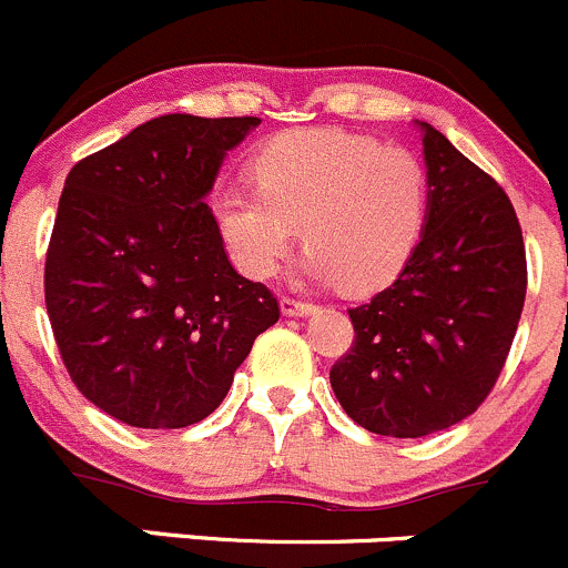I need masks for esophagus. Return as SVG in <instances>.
Here are the masks:
<instances>
[{"label": "esophagus", "instance_id": "esophagus-1", "mask_svg": "<svg viewBox=\"0 0 568 568\" xmlns=\"http://www.w3.org/2000/svg\"><path fill=\"white\" fill-rule=\"evenodd\" d=\"M314 308L317 306H314L312 301H301V297H292V295L282 297V312L290 314V317H303V314H312Z\"/></svg>", "mask_w": 568, "mask_h": 568}]
</instances>
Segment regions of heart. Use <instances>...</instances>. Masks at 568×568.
Segmentation results:
<instances>
[{
    "label": "heart",
    "instance_id": "b5f03b06",
    "mask_svg": "<svg viewBox=\"0 0 568 568\" xmlns=\"http://www.w3.org/2000/svg\"><path fill=\"white\" fill-rule=\"evenodd\" d=\"M256 187H223L212 199L234 265L267 278L306 240V267L373 292L406 267L428 217V171L403 145L345 129H295L256 151Z\"/></svg>",
    "mask_w": 568,
    "mask_h": 568
}]
</instances>
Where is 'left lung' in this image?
<instances>
[{"mask_svg":"<svg viewBox=\"0 0 568 568\" xmlns=\"http://www.w3.org/2000/svg\"><path fill=\"white\" fill-rule=\"evenodd\" d=\"M428 223L412 260L373 301L347 308L353 342L331 389L369 434L419 439L491 395L527 292L519 217L505 190L430 123Z\"/></svg>","mask_w":568,"mask_h":568,"instance_id":"1","label":"left lung"}]
</instances>
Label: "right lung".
<instances>
[{"label": "right lung", "instance_id": "1", "mask_svg": "<svg viewBox=\"0 0 568 568\" xmlns=\"http://www.w3.org/2000/svg\"><path fill=\"white\" fill-rule=\"evenodd\" d=\"M260 118L160 115L71 168L43 267L77 389L132 428L210 417L278 301L229 262L206 206Z\"/></svg>", "mask_w": 568, "mask_h": 568}]
</instances>
